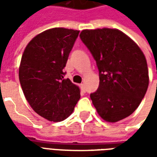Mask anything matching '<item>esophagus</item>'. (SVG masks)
Returning a JSON list of instances; mask_svg holds the SVG:
<instances>
[{
  "label": "esophagus",
  "mask_w": 157,
  "mask_h": 157,
  "mask_svg": "<svg viewBox=\"0 0 157 157\" xmlns=\"http://www.w3.org/2000/svg\"><path fill=\"white\" fill-rule=\"evenodd\" d=\"M80 86H81V89H82V92H85L86 90H85V85H84V83H82V84L80 85Z\"/></svg>",
  "instance_id": "1"
}]
</instances>
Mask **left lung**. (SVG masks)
I'll return each instance as SVG.
<instances>
[{"instance_id": "1", "label": "left lung", "mask_w": 157, "mask_h": 157, "mask_svg": "<svg viewBox=\"0 0 157 157\" xmlns=\"http://www.w3.org/2000/svg\"><path fill=\"white\" fill-rule=\"evenodd\" d=\"M80 37L98 67V89L90 95L98 115L109 123L127 118L138 108L148 88L144 53L116 29H84Z\"/></svg>"}]
</instances>
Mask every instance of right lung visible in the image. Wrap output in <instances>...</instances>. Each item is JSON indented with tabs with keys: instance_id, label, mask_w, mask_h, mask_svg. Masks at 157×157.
<instances>
[{
	"instance_id": "1",
	"label": "right lung",
	"mask_w": 157,
	"mask_h": 157,
	"mask_svg": "<svg viewBox=\"0 0 157 157\" xmlns=\"http://www.w3.org/2000/svg\"><path fill=\"white\" fill-rule=\"evenodd\" d=\"M80 31L54 28L36 35L26 46L19 66V81L26 100L48 121L71 115L81 98L80 88L64 79L63 69Z\"/></svg>"
}]
</instances>
